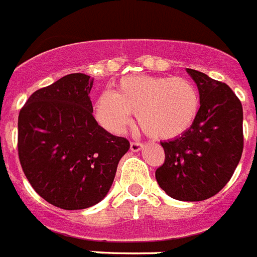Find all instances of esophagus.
<instances>
[{
	"label": "esophagus",
	"mask_w": 257,
	"mask_h": 257,
	"mask_svg": "<svg viewBox=\"0 0 257 257\" xmlns=\"http://www.w3.org/2000/svg\"><path fill=\"white\" fill-rule=\"evenodd\" d=\"M144 147L143 143H139V142H131V151L133 152H137V151H140Z\"/></svg>",
	"instance_id": "esophagus-1"
}]
</instances>
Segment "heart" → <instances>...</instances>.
<instances>
[{
	"mask_svg": "<svg viewBox=\"0 0 257 257\" xmlns=\"http://www.w3.org/2000/svg\"><path fill=\"white\" fill-rule=\"evenodd\" d=\"M197 86L186 78L131 75L118 81L114 93L103 91L94 103V115L111 133L124 132L131 114L148 136L162 140L187 132L199 110Z\"/></svg>",
	"mask_w": 257,
	"mask_h": 257,
	"instance_id": "obj_1",
	"label": "heart"
}]
</instances>
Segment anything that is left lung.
<instances>
[{
    "label": "left lung",
    "mask_w": 257,
    "mask_h": 257,
    "mask_svg": "<svg viewBox=\"0 0 257 257\" xmlns=\"http://www.w3.org/2000/svg\"><path fill=\"white\" fill-rule=\"evenodd\" d=\"M198 86V115L187 132L163 142L166 159L156 181L178 201H203L230 181L244 148L242 106L226 83L187 68Z\"/></svg>",
    "instance_id": "8db88e82"
}]
</instances>
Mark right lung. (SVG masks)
I'll return each instance as SVG.
<instances>
[{
	"mask_svg": "<svg viewBox=\"0 0 257 257\" xmlns=\"http://www.w3.org/2000/svg\"><path fill=\"white\" fill-rule=\"evenodd\" d=\"M93 79L76 72L36 90L19 114L20 164L35 191L64 210L98 203L129 150L93 115Z\"/></svg>",
	"mask_w": 257,
	"mask_h": 257,
	"instance_id": "add662e5",
	"label": "right lung"
}]
</instances>
